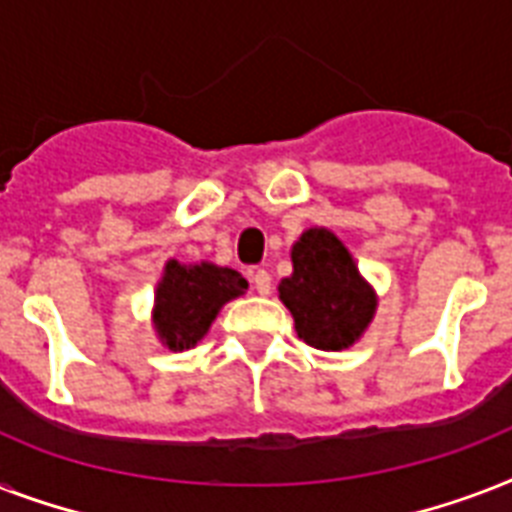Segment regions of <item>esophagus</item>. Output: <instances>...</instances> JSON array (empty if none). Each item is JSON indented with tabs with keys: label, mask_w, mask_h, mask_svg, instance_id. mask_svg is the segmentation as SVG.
<instances>
[{
	"label": "esophagus",
	"mask_w": 512,
	"mask_h": 512,
	"mask_svg": "<svg viewBox=\"0 0 512 512\" xmlns=\"http://www.w3.org/2000/svg\"><path fill=\"white\" fill-rule=\"evenodd\" d=\"M252 287H255L257 295H268L271 292V273L265 271V268H257L252 273Z\"/></svg>",
	"instance_id": "1"
}]
</instances>
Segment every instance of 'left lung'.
<instances>
[{"label": "left lung", "mask_w": 512, "mask_h": 512, "mask_svg": "<svg viewBox=\"0 0 512 512\" xmlns=\"http://www.w3.org/2000/svg\"><path fill=\"white\" fill-rule=\"evenodd\" d=\"M281 303L297 337L319 350L350 348L374 319L377 295L335 233L308 228L292 247V276L281 279Z\"/></svg>", "instance_id": "8db88e82"}]
</instances>
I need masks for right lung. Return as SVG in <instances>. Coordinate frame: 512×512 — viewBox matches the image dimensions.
<instances>
[{
	"label": "right lung",
	"mask_w": 512,
	"mask_h": 512,
	"mask_svg": "<svg viewBox=\"0 0 512 512\" xmlns=\"http://www.w3.org/2000/svg\"><path fill=\"white\" fill-rule=\"evenodd\" d=\"M247 279L233 268L212 263L180 265L170 260L156 287L154 327L170 350L193 348L207 335L228 300L244 295Z\"/></svg>",
	"instance_id": "add662e5"
}]
</instances>
